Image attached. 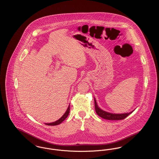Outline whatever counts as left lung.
<instances>
[{"label": "left lung", "mask_w": 159, "mask_h": 159, "mask_svg": "<svg viewBox=\"0 0 159 159\" xmlns=\"http://www.w3.org/2000/svg\"><path fill=\"white\" fill-rule=\"evenodd\" d=\"M95 101V108L96 113L98 115L99 117L105 119L107 120H123L125 118H126L127 116H128L130 114L132 113L133 111H131L128 113L123 114H113L110 113L106 112L105 111L101 110L100 108H99L98 106L97 105V101L94 98Z\"/></svg>", "instance_id": "obj_1"}]
</instances>
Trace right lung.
Listing matches in <instances>:
<instances>
[{
    "mask_svg": "<svg viewBox=\"0 0 159 159\" xmlns=\"http://www.w3.org/2000/svg\"><path fill=\"white\" fill-rule=\"evenodd\" d=\"M70 113V105L68 106V108L67 109V111H66V113L64 114V115L61 117L60 119L56 121H54L52 123H45L47 125H49V126H56L58 125L59 124L61 123L62 121H64L67 117H68V114Z\"/></svg>",
    "mask_w": 159,
    "mask_h": 159,
    "instance_id": "1",
    "label": "right lung"
}]
</instances>
